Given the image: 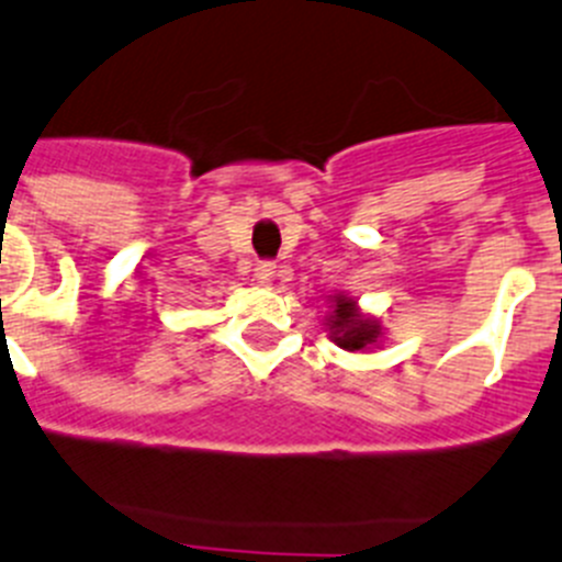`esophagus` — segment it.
<instances>
[{
	"label": "esophagus",
	"instance_id": "34e87169",
	"mask_svg": "<svg viewBox=\"0 0 562 562\" xmlns=\"http://www.w3.org/2000/svg\"><path fill=\"white\" fill-rule=\"evenodd\" d=\"M255 277H257V282H263V285H269V282L277 277V266L269 263V260H263V263L255 266Z\"/></svg>",
	"mask_w": 562,
	"mask_h": 562
}]
</instances>
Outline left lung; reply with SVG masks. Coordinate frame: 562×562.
<instances>
[{"label":"left lung","mask_w":562,"mask_h":562,"mask_svg":"<svg viewBox=\"0 0 562 562\" xmlns=\"http://www.w3.org/2000/svg\"><path fill=\"white\" fill-rule=\"evenodd\" d=\"M329 338L349 352H360L366 346L374 344L380 338V324L371 318L360 316L358 302L349 296H335V313L327 322Z\"/></svg>","instance_id":"1"}]
</instances>
